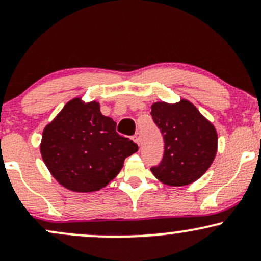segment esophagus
I'll return each instance as SVG.
<instances>
[{"label": "esophagus", "instance_id": "1", "mask_svg": "<svg viewBox=\"0 0 261 261\" xmlns=\"http://www.w3.org/2000/svg\"><path fill=\"white\" fill-rule=\"evenodd\" d=\"M133 139H134L135 142L137 143V145H140V143H141V134L140 133H136V134L134 135Z\"/></svg>", "mask_w": 261, "mask_h": 261}]
</instances>
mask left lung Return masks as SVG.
<instances>
[{
    "label": "left lung",
    "instance_id": "obj_1",
    "mask_svg": "<svg viewBox=\"0 0 261 261\" xmlns=\"http://www.w3.org/2000/svg\"><path fill=\"white\" fill-rule=\"evenodd\" d=\"M151 115L164 140L161 163L151 172L162 182L182 187L197 180L210 168L217 151V133L195 106L182 99L152 104Z\"/></svg>",
    "mask_w": 261,
    "mask_h": 261
}]
</instances>
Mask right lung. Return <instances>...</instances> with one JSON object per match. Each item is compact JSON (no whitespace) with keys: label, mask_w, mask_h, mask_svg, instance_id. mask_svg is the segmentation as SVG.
<instances>
[{"label":"right lung","mask_w":261,"mask_h":261,"mask_svg":"<svg viewBox=\"0 0 261 261\" xmlns=\"http://www.w3.org/2000/svg\"><path fill=\"white\" fill-rule=\"evenodd\" d=\"M139 149L116 133V122L100 113L99 103L68 101L46 125L40 152L51 175L68 190L89 193L109 184L125 158Z\"/></svg>","instance_id":"1"}]
</instances>
